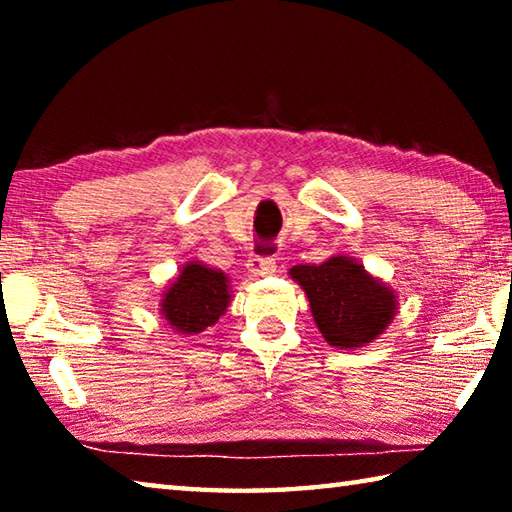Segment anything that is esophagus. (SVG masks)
I'll use <instances>...</instances> for the list:
<instances>
[{
  "label": "esophagus",
  "instance_id": "esophagus-1",
  "mask_svg": "<svg viewBox=\"0 0 512 512\" xmlns=\"http://www.w3.org/2000/svg\"><path fill=\"white\" fill-rule=\"evenodd\" d=\"M248 275L250 277H266V275H273L275 273V259L271 257H250L248 259Z\"/></svg>",
  "mask_w": 512,
  "mask_h": 512
}]
</instances>
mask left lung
Here are the masks:
<instances>
[{
  "label": "left lung",
  "mask_w": 512,
  "mask_h": 512,
  "mask_svg": "<svg viewBox=\"0 0 512 512\" xmlns=\"http://www.w3.org/2000/svg\"><path fill=\"white\" fill-rule=\"evenodd\" d=\"M289 277L305 291L318 332L332 348H366L397 314L395 289L354 257L332 255L318 266H293Z\"/></svg>",
  "instance_id": "8db88e82"
}]
</instances>
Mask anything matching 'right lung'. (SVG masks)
I'll use <instances>...</instances> for the list:
<instances>
[{
	"instance_id": "obj_1",
	"label": "right lung",
	"mask_w": 512,
	"mask_h": 512,
	"mask_svg": "<svg viewBox=\"0 0 512 512\" xmlns=\"http://www.w3.org/2000/svg\"><path fill=\"white\" fill-rule=\"evenodd\" d=\"M230 277L203 262H187L160 293V316L178 336H196L230 307Z\"/></svg>"
}]
</instances>
